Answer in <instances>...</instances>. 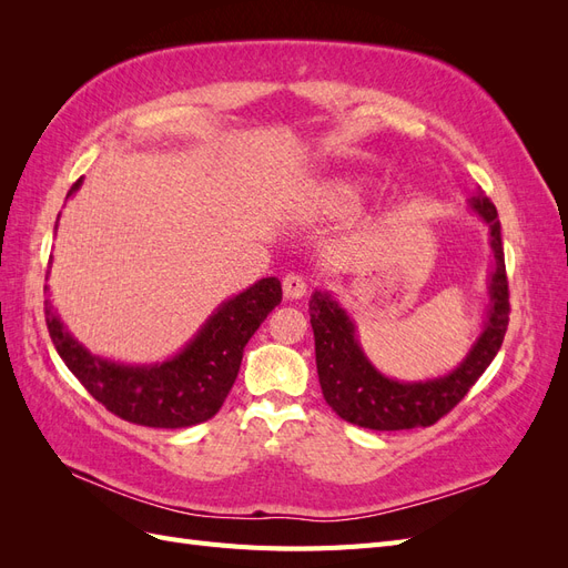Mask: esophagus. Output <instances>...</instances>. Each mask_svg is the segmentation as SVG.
I'll list each match as a JSON object with an SVG mask.
<instances>
[{
    "label": "esophagus",
    "instance_id": "esophagus-1",
    "mask_svg": "<svg viewBox=\"0 0 568 568\" xmlns=\"http://www.w3.org/2000/svg\"><path fill=\"white\" fill-rule=\"evenodd\" d=\"M282 288H284V298L296 301V298H303L307 294V282H305V277H301V274L288 272L286 277L282 280Z\"/></svg>",
    "mask_w": 568,
    "mask_h": 568
}]
</instances>
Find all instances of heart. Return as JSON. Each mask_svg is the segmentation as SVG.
<instances>
[{
    "label": "heart",
    "instance_id": "1",
    "mask_svg": "<svg viewBox=\"0 0 568 568\" xmlns=\"http://www.w3.org/2000/svg\"><path fill=\"white\" fill-rule=\"evenodd\" d=\"M367 192V182L363 178L341 175L326 182H320L317 186L307 189L301 199V211L324 215V217H341L357 211V205L363 203Z\"/></svg>",
    "mask_w": 568,
    "mask_h": 568
}]
</instances>
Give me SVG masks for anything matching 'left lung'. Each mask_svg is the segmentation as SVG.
I'll use <instances>...</instances> for the list:
<instances>
[{
	"label": "left lung",
	"mask_w": 568,
	"mask_h": 568,
	"mask_svg": "<svg viewBox=\"0 0 568 568\" xmlns=\"http://www.w3.org/2000/svg\"><path fill=\"white\" fill-rule=\"evenodd\" d=\"M467 209L488 227L493 265L480 332L455 369L419 382H400L386 376L367 357L357 338L353 315H348L332 291H315L311 296L320 386L326 405L341 419L372 428V432L432 426L467 395L500 351L509 324V288L500 220H497L495 205L480 189L467 199Z\"/></svg>",
	"instance_id": "obj_1"
}]
</instances>
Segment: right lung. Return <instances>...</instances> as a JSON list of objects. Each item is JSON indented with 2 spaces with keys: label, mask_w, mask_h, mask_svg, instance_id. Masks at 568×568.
<instances>
[{
  "label": "right lung",
  "mask_w": 568,
  "mask_h": 568,
  "mask_svg": "<svg viewBox=\"0 0 568 568\" xmlns=\"http://www.w3.org/2000/svg\"><path fill=\"white\" fill-rule=\"evenodd\" d=\"M80 186L82 178L65 201ZM44 291L47 329L65 367L113 415L153 428H184L215 417L236 382L248 338L282 303L277 277L257 280L242 294L222 301L175 355L163 363L130 365L84 348L57 313L49 286Z\"/></svg>",
  "instance_id": "1"
}]
</instances>
